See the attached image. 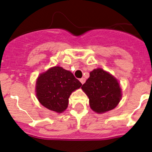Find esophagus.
Segmentation results:
<instances>
[{
    "label": "esophagus",
    "mask_w": 152,
    "mask_h": 152,
    "mask_svg": "<svg viewBox=\"0 0 152 152\" xmlns=\"http://www.w3.org/2000/svg\"><path fill=\"white\" fill-rule=\"evenodd\" d=\"M80 83L82 84H83L84 83H85V81H86V79L84 77H82V78H80Z\"/></svg>",
    "instance_id": "esophagus-1"
}]
</instances>
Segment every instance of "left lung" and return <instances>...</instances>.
Returning a JSON list of instances; mask_svg holds the SVG:
<instances>
[{"label":"left lung","mask_w":152,"mask_h":152,"mask_svg":"<svg viewBox=\"0 0 152 152\" xmlns=\"http://www.w3.org/2000/svg\"><path fill=\"white\" fill-rule=\"evenodd\" d=\"M89 75L81 88L88 97L91 109L99 114L115 109L122 97L116 78L100 68L91 71Z\"/></svg>","instance_id":"left-lung-1"}]
</instances>
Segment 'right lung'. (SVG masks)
I'll return each instance as SVG.
<instances>
[{"label":"right lung","mask_w":152,"mask_h":152,"mask_svg":"<svg viewBox=\"0 0 152 152\" xmlns=\"http://www.w3.org/2000/svg\"><path fill=\"white\" fill-rule=\"evenodd\" d=\"M82 83L62 67L54 66L40 74L36 81V96L44 107L58 113L68 107L69 97Z\"/></svg>","instance_id":"add662e5"}]
</instances>
